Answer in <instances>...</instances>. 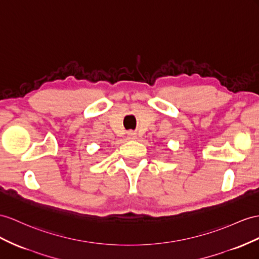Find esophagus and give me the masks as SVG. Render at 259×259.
I'll use <instances>...</instances> for the list:
<instances>
[{"label":"esophagus","instance_id":"esophagus-1","mask_svg":"<svg viewBox=\"0 0 259 259\" xmlns=\"http://www.w3.org/2000/svg\"><path fill=\"white\" fill-rule=\"evenodd\" d=\"M128 136H129V138H130V139H136V137H137L135 132H132V131H130V132H129Z\"/></svg>","mask_w":259,"mask_h":259}]
</instances>
